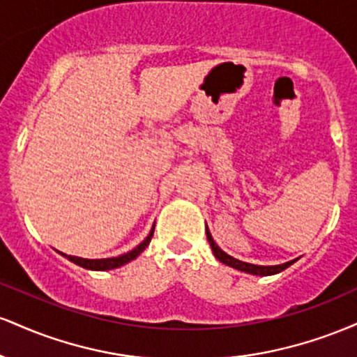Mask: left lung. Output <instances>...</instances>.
Listing matches in <instances>:
<instances>
[{
  "mask_svg": "<svg viewBox=\"0 0 357 357\" xmlns=\"http://www.w3.org/2000/svg\"><path fill=\"white\" fill-rule=\"evenodd\" d=\"M206 238L210 241V247L213 250V255H215L221 264L228 265V267H233L236 270H241V272H247V273H252V275H273V273H278L282 272V270H285L287 267H290V265L294 264L296 260H290L287 261V264H282V265H253V264H247V261H241V260H236V258H233L228 255V253H225L223 250H221L218 245L215 243V240H213L210 230H208L206 227Z\"/></svg>",
  "mask_w": 357,
  "mask_h": 357,
  "instance_id": "8db88e82",
  "label": "left lung"
}]
</instances>
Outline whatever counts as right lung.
<instances>
[{"instance_id":"obj_1","label":"right lung","mask_w":357,"mask_h":357,"mask_svg":"<svg viewBox=\"0 0 357 357\" xmlns=\"http://www.w3.org/2000/svg\"><path fill=\"white\" fill-rule=\"evenodd\" d=\"M154 235V228L149 231V235L146 236L144 241L142 243H139L136 248L130 250V252L124 253V255H119V257H112V258H97V260H90V258H80V257H72V255H65V253H61L65 258H68V260L73 261L75 265H79V267H84L87 270H112V268H117V267H122V265L129 264L130 260H134V258L141 255L142 252H144L147 245H149L151 238H153Z\"/></svg>"}]
</instances>
